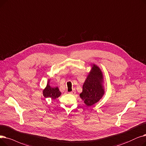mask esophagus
<instances>
[{"mask_svg": "<svg viewBox=\"0 0 146 146\" xmlns=\"http://www.w3.org/2000/svg\"><path fill=\"white\" fill-rule=\"evenodd\" d=\"M75 93H76V92H75V90H73L72 92H69V94H75Z\"/></svg>", "mask_w": 146, "mask_h": 146, "instance_id": "esophagus-1", "label": "esophagus"}]
</instances>
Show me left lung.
I'll use <instances>...</instances> for the list:
<instances>
[{
	"mask_svg": "<svg viewBox=\"0 0 146 146\" xmlns=\"http://www.w3.org/2000/svg\"><path fill=\"white\" fill-rule=\"evenodd\" d=\"M102 73L99 67L93 65L92 70L88 74L82 87L80 98L86 105L90 106L96 103L102 98L104 90L102 86Z\"/></svg>",
	"mask_w": 146,
	"mask_h": 146,
	"instance_id": "left-lung-1",
	"label": "left lung"
}]
</instances>
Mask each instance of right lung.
<instances>
[{
  "label": "right lung",
  "mask_w": 146,
  "mask_h": 146,
  "mask_svg": "<svg viewBox=\"0 0 146 146\" xmlns=\"http://www.w3.org/2000/svg\"><path fill=\"white\" fill-rule=\"evenodd\" d=\"M61 93L58 87L52 88L47 84V87L43 90V96L46 98H50L52 99H56L60 96Z\"/></svg>",
  "instance_id": "1"
}]
</instances>
